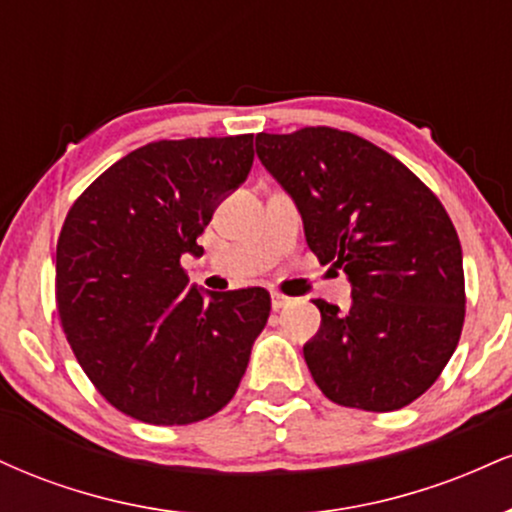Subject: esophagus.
I'll return each instance as SVG.
<instances>
[{"mask_svg": "<svg viewBox=\"0 0 512 512\" xmlns=\"http://www.w3.org/2000/svg\"><path fill=\"white\" fill-rule=\"evenodd\" d=\"M286 305H291V298L284 296V293H279V291H272V308L281 310V308H286Z\"/></svg>", "mask_w": 512, "mask_h": 512, "instance_id": "34e87169", "label": "esophagus"}]
</instances>
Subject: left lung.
<instances>
[{"instance_id": "8db88e82", "label": "left lung", "mask_w": 512, "mask_h": 512, "mask_svg": "<svg viewBox=\"0 0 512 512\" xmlns=\"http://www.w3.org/2000/svg\"><path fill=\"white\" fill-rule=\"evenodd\" d=\"M255 146L301 211L310 250L354 289L346 313L313 301L322 322L303 356L317 387L342 407H407L443 373L464 325L462 245L448 211L358 134L260 132Z\"/></svg>"}]
</instances>
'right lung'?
Returning <instances> with one entry per match:
<instances>
[{"label": "right lung", "mask_w": 512, "mask_h": 512, "mask_svg": "<svg viewBox=\"0 0 512 512\" xmlns=\"http://www.w3.org/2000/svg\"><path fill=\"white\" fill-rule=\"evenodd\" d=\"M252 158V134L151 142L98 175L64 219L62 330L88 380L132 419L195 424L236 395L272 298L264 289L204 298L180 257L202 255L199 233Z\"/></svg>", "instance_id": "add662e5"}]
</instances>
